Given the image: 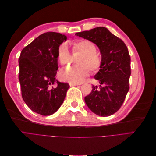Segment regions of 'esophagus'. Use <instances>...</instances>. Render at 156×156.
<instances>
[{
    "label": "esophagus",
    "mask_w": 156,
    "mask_h": 156,
    "mask_svg": "<svg viewBox=\"0 0 156 156\" xmlns=\"http://www.w3.org/2000/svg\"><path fill=\"white\" fill-rule=\"evenodd\" d=\"M69 85H70V87H74V86L79 85V84H78V83H69Z\"/></svg>",
    "instance_id": "34e87169"
}]
</instances>
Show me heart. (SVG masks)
I'll list each match as a JSON object with an SVG mask.
<instances>
[{
	"label": "heart",
	"mask_w": 156,
	"mask_h": 156,
	"mask_svg": "<svg viewBox=\"0 0 156 156\" xmlns=\"http://www.w3.org/2000/svg\"><path fill=\"white\" fill-rule=\"evenodd\" d=\"M73 51L83 53L78 59L79 65L68 67L60 73V79L64 81L73 83H81L92 72H98L101 66V59L97 54L96 44L88 40H81L73 44ZM58 60L60 64L66 65L70 62L71 53L66 43L60 44L58 49Z\"/></svg>",
	"instance_id": "obj_1"
}]
</instances>
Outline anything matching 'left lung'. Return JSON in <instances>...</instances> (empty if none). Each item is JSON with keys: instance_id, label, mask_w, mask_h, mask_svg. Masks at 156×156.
<instances>
[{"instance_id": "1", "label": "left lung", "mask_w": 156, "mask_h": 156, "mask_svg": "<svg viewBox=\"0 0 156 156\" xmlns=\"http://www.w3.org/2000/svg\"><path fill=\"white\" fill-rule=\"evenodd\" d=\"M76 36L95 44L101 54V66L94 78L100 87L92 85L86 104L94 113L108 116L120 109L129 89L131 58L127 46L105 27L77 32Z\"/></svg>"}]
</instances>
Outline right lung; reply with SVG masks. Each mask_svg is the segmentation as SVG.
I'll return each instance as SVG.
<instances>
[{"instance_id": "obj_1", "label": "right lung", "mask_w": 156, "mask_h": 156, "mask_svg": "<svg viewBox=\"0 0 156 156\" xmlns=\"http://www.w3.org/2000/svg\"><path fill=\"white\" fill-rule=\"evenodd\" d=\"M66 39L60 33H44L23 48L19 58L22 98L32 111L41 115H51L57 111L69 88L68 83L55 77L58 49ZM54 84L56 87H52Z\"/></svg>"}]
</instances>
